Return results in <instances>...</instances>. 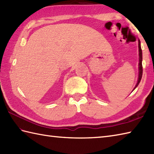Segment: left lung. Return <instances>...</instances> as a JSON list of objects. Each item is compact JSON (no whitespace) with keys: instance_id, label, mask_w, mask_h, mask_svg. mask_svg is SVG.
<instances>
[{"instance_id":"left-lung-1","label":"left lung","mask_w":154,"mask_h":154,"mask_svg":"<svg viewBox=\"0 0 154 154\" xmlns=\"http://www.w3.org/2000/svg\"><path fill=\"white\" fill-rule=\"evenodd\" d=\"M138 51H139V63H138V81H137V83L135 87L134 88L133 91L136 88L138 87V85H139L140 81H141L142 77V72H143V69H142V51L141 49V45H140V41L138 39Z\"/></svg>"}]
</instances>
